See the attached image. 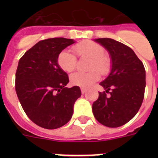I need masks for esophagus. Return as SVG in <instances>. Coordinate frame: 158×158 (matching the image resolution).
Here are the masks:
<instances>
[{"instance_id": "34e87169", "label": "esophagus", "mask_w": 158, "mask_h": 158, "mask_svg": "<svg viewBox=\"0 0 158 158\" xmlns=\"http://www.w3.org/2000/svg\"><path fill=\"white\" fill-rule=\"evenodd\" d=\"M81 91L82 94H85L86 91H87V89H85V88H81Z\"/></svg>"}]
</instances>
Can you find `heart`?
<instances>
[{"mask_svg":"<svg viewBox=\"0 0 158 158\" xmlns=\"http://www.w3.org/2000/svg\"><path fill=\"white\" fill-rule=\"evenodd\" d=\"M75 53L80 57H86L91 59L88 73H75L71 75L70 81L73 85L88 88L98 81L100 74L106 75L109 72L110 61L104 54L105 50L101 45L93 41H83L73 47ZM58 63L65 72L70 73L76 68L77 58L74 54L69 51H62L58 54ZM96 69L98 72L93 71Z\"/></svg>","mask_w":158,"mask_h":158,"instance_id":"heart-1","label":"heart"}]
</instances>
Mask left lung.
<instances>
[{"label":"left lung","mask_w":158,"mask_h":158,"mask_svg":"<svg viewBox=\"0 0 158 158\" xmlns=\"http://www.w3.org/2000/svg\"><path fill=\"white\" fill-rule=\"evenodd\" d=\"M94 41L108 51L111 69L108 76L100 83L105 91L100 92L98 99L93 104V115L104 126L118 127L133 118L142 105L146 70L133 50L123 43L109 38ZM109 91L107 97L106 93Z\"/></svg>","instance_id":"obj_1"}]
</instances>
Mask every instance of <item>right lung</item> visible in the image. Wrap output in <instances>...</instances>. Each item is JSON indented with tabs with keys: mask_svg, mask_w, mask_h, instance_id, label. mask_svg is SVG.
<instances>
[{
	"mask_svg": "<svg viewBox=\"0 0 158 158\" xmlns=\"http://www.w3.org/2000/svg\"><path fill=\"white\" fill-rule=\"evenodd\" d=\"M72 39L42 40L19 61L16 92L23 111L33 123L45 129H57L70 120L80 88L65 87L69 77L58 63V54L74 43Z\"/></svg>",
	"mask_w": 158,
	"mask_h": 158,
	"instance_id": "obj_1",
	"label": "right lung"
}]
</instances>
